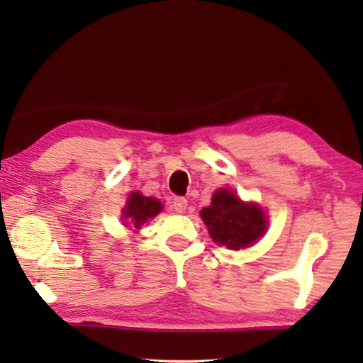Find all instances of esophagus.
Returning <instances> with one entry per match:
<instances>
[{"label": "esophagus", "mask_w": 363, "mask_h": 363, "mask_svg": "<svg viewBox=\"0 0 363 363\" xmlns=\"http://www.w3.org/2000/svg\"><path fill=\"white\" fill-rule=\"evenodd\" d=\"M173 208L177 213H184L187 208V200L184 199V196H176V199L173 200Z\"/></svg>", "instance_id": "34e87169"}]
</instances>
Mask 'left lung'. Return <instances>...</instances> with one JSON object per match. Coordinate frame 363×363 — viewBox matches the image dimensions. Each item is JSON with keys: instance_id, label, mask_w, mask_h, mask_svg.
Masks as SVG:
<instances>
[{"instance_id": "left-lung-1", "label": "left lung", "mask_w": 363, "mask_h": 363, "mask_svg": "<svg viewBox=\"0 0 363 363\" xmlns=\"http://www.w3.org/2000/svg\"><path fill=\"white\" fill-rule=\"evenodd\" d=\"M200 214L213 240L230 250L250 247L266 232V216L259 206L243 203L229 189H219Z\"/></svg>"}]
</instances>
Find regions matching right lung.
<instances>
[{
    "mask_svg": "<svg viewBox=\"0 0 363 363\" xmlns=\"http://www.w3.org/2000/svg\"><path fill=\"white\" fill-rule=\"evenodd\" d=\"M162 203L152 196H144L139 192H133L128 199V203L123 210V218L133 220L136 229H139L147 219L155 218L162 211Z\"/></svg>",
    "mask_w": 363,
    "mask_h": 363,
    "instance_id": "obj_1",
    "label": "right lung"
}]
</instances>
